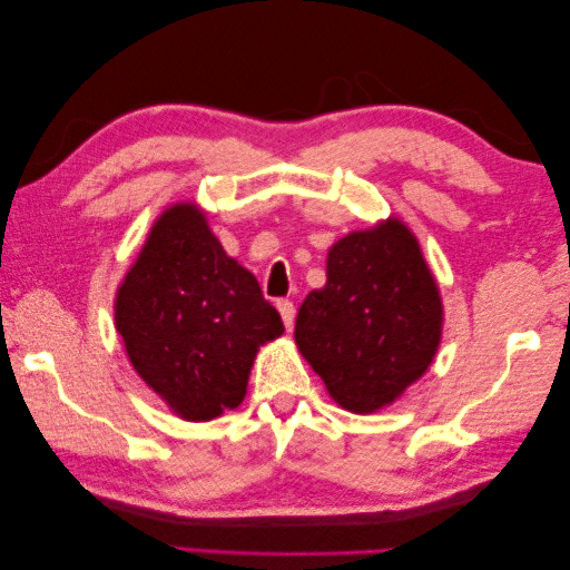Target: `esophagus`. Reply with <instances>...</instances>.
<instances>
[{
	"instance_id": "esophagus-1",
	"label": "esophagus",
	"mask_w": 570,
	"mask_h": 570,
	"mask_svg": "<svg viewBox=\"0 0 570 570\" xmlns=\"http://www.w3.org/2000/svg\"><path fill=\"white\" fill-rule=\"evenodd\" d=\"M277 311H279V315H283L285 328H293V323H295V305H293V301H277Z\"/></svg>"
}]
</instances>
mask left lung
<instances>
[{
  "instance_id": "8db88e82",
  "label": "left lung",
  "mask_w": 570,
  "mask_h": 570,
  "mask_svg": "<svg viewBox=\"0 0 570 570\" xmlns=\"http://www.w3.org/2000/svg\"><path fill=\"white\" fill-rule=\"evenodd\" d=\"M440 291L412 232L396 219L353 232L328 252V283L307 293L295 341L343 409L371 414L432 363Z\"/></svg>"
}]
</instances>
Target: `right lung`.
Masks as SVG:
<instances>
[{
	"mask_svg": "<svg viewBox=\"0 0 570 570\" xmlns=\"http://www.w3.org/2000/svg\"><path fill=\"white\" fill-rule=\"evenodd\" d=\"M116 328L138 376L176 414L209 422L242 404L257 348L285 325L204 214L176 204L154 224L120 285Z\"/></svg>",
	"mask_w": 570,
	"mask_h": 570,
	"instance_id": "right-lung-1",
	"label": "right lung"
}]
</instances>
